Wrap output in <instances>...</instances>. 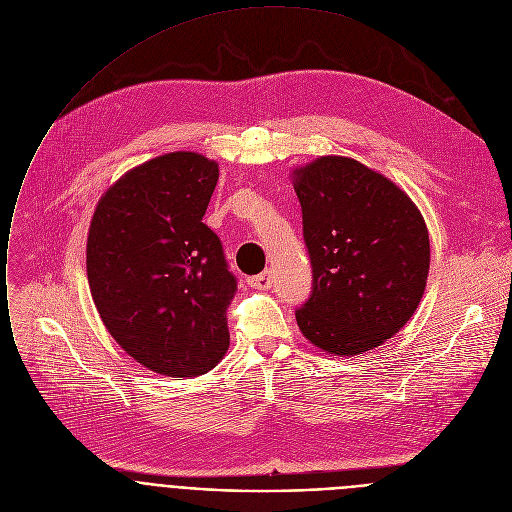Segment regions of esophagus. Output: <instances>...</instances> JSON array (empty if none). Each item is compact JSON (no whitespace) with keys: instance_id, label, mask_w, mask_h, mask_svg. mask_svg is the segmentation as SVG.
Instances as JSON below:
<instances>
[{"instance_id":"1","label":"esophagus","mask_w":512,"mask_h":512,"mask_svg":"<svg viewBox=\"0 0 512 512\" xmlns=\"http://www.w3.org/2000/svg\"><path fill=\"white\" fill-rule=\"evenodd\" d=\"M248 284L256 290H268L272 286V274L270 272H264V274H258V276H252L248 278Z\"/></svg>"}]
</instances>
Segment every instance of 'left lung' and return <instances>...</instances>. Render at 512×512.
Masks as SVG:
<instances>
[{"label": "left lung", "instance_id": "1", "mask_svg": "<svg viewBox=\"0 0 512 512\" xmlns=\"http://www.w3.org/2000/svg\"><path fill=\"white\" fill-rule=\"evenodd\" d=\"M313 264V294L296 311L304 339L353 357L412 319L430 272V236L412 197L343 155L290 171Z\"/></svg>", "mask_w": 512, "mask_h": 512}]
</instances>
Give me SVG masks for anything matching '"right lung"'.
<instances>
[{
    "mask_svg": "<svg viewBox=\"0 0 512 512\" xmlns=\"http://www.w3.org/2000/svg\"><path fill=\"white\" fill-rule=\"evenodd\" d=\"M220 165L165 153L123 173L100 195L86 238V276L111 337L167 377L214 369L230 347L236 292L220 238L203 224Z\"/></svg>",
    "mask_w": 512,
    "mask_h": 512,
    "instance_id": "right-lung-1",
    "label": "right lung"
}]
</instances>
